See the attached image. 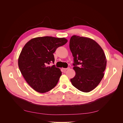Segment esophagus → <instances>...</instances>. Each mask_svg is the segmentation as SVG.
Returning a JSON list of instances; mask_svg holds the SVG:
<instances>
[{"label":"esophagus","instance_id":"obj_1","mask_svg":"<svg viewBox=\"0 0 123 123\" xmlns=\"http://www.w3.org/2000/svg\"><path fill=\"white\" fill-rule=\"evenodd\" d=\"M69 67H67V68H63V69L64 70V71H66V70H68V69H69Z\"/></svg>","mask_w":123,"mask_h":123}]
</instances>
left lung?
<instances>
[{
  "label": "left lung",
  "instance_id": "left-lung-1",
  "mask_svg": "<svg viewBox=\"0 0 123 123\" xmlns=\"http://www.w3.org/2000/svg\"><path fill=\"white\" fill-rule=\"evenodd\" d=\"M69 47L76 72L75 77L70 80L72 84L82 92L91 91L104 75L107 60L104 51L92 39L76 35L71 37Z\"/></svg>",
  "mask_w": 123,
  "mask_h": 123
}]
</instances>
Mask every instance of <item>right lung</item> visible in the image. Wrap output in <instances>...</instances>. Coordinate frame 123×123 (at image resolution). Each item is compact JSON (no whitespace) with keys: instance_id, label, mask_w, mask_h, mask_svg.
<instances>
[{"instance_id":"obj_1","label":"right lung","mask_w":123,"mask_h":123,"mask_svg":"<svg viewBox=\"0 0 123 123\" xmlns=\"http://www.w3.org/2000/svg\"><path fill=\"white\" fill-rule=\"evenodd\" d=\"M67 41L64 38L45 36L32 39L25 45L18 66L26 81L36 91L46 93L56 86L62 72L55 65H48L54 64L57 48Z\"/></svg>"}]
</instances>
